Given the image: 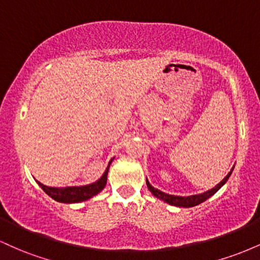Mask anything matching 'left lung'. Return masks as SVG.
<instances>
[{"instance_id":"1","label":"left lung","mask_w":260,"mask_h":260,"mask_svg":"<svg viewBox=\"0 0 260 260\" xmlns=\"http://www.w3.org/2000/svg\"><path fill=\"white\" fill-rule=\"evenodd\" d=\"M235 168V166H234ZM234 168L231 169V171L229 172L228 175H226V177L223 178V180L220 182V183H217L215 187H213L211 189L207 190V192L204 193H201V194H193V196H188V197H180V196H172V194H168V193L165 192H161L160 189H157V188H155L151 186L150 183H149L148 178H147V186L149 188V190H150L151 193H153V196L156 197V198L161 199V201L166 202L168 204H171V205H175V207H181V208H192V207H196V205L201 204V203L205 202L207 199L210 198L211 196H214L217 190L221 188L223 184L226 183L229 180V177L231 176L232 171H234Z\"/></svg>"}]
</instances>
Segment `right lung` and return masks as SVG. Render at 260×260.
<instances>
[{
  "label": "right lung",
  "instance_id": "right-lung-1",
  "mask_svg": "<svg viewBox=\"0 0 260 260\" xmlns=\"http://www.w3.org/2000/svg\"><path fill=\"white\" fill-rule=\"evenodd\" d=\"M111 159L110 160L109 165L104 172L103 176L99 178L98 181H95L94 183L90 184H85V186H79V187H49V186H45V184L40 183L38 182V184L43 188V190L46 193L47 196L51 197L52 199H55L56 202L59 203H80V202H84L88 201V199L92 198L94 196H96L98 193H100L101 190L104 189V187L106 186V182H107V174H109V169L110 165L112 162Z\"/></svg>",
  "mask_w": 260,
  "mask_h": 260
}]
</instances>
